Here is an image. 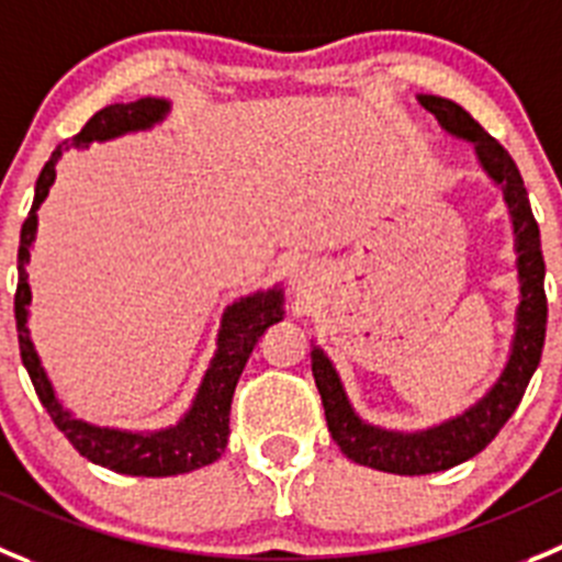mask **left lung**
<instances>
[{
    "label": "left lung",
    "mask_w": 562,
    "mask_h": 562,
    "mask_svg": "<svg viewBox=\"0 0 562 562\" xmlns=\"http://www.w3.org/2000/svg\"><path fill=\"white\" fill-rule=\"evenodd\" d=\"M418 102L438 119L452 135L465 140H474L480 160L485 171L502 182L507 204L513 210V224L518 235V274H521V307H518V329L513 340V355L505 374L487 393L480 405L471 407L469 413L458 416L454 422L440 424V427L427 429L416 435L385 432L360 422L352 413L346 393L340 387L338 374L324 358L322 349H311L313 376L322 393L324 416L333 440L340 452L349 460L369 469L387 471V474H435L447 471L452 465L465 463L469 458L480 454L491 440L499 435L507 418L516 413L535 369L541 363L543 338H547V291H543V251L538 222L529 207L527 188H524L518 166L507 155L505 146L487 135L476 119H471L469 110L460 108L458 102L443 97H418Z\"/></svg>",
    "instance_id": "8db88e82"
}]
</instances>
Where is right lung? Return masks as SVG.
Masks as SVG:
<instances>
[{
    "instance_id": "obj_1",
    "label": "right lung",
    "mask_w": 562,
    "mask_h": 562,
    "mask_svg": "<svg viewBox=\"0 0 562 562\" xmlns=\"http://www.w3.org/2000/svg\"><path fill=\"white\" fill-rule=\"evenodd\" d=\"M169 104L162 99H138L130 104H108L97 110L86 122V127L75 135V144H88V140H104L113 135L130 133V130L149 127L160 122L162 113ZM63 146L52 151L46 166L41 169L38 182H35V199L30 207L27 218L21 224L19 240V285H15V333H19V352L27 374L33 380L35 393H38L41 405L52 416L55 427L68 438V443L88 458L91 463L104 465L119 474L133 476H175L186 471H196L202 465L216 463L218 454L227 449L229 438V405H233V393L238 385V376L255 349L257 338L282 318V293L269 291L246 296L227 307L218 333V352L204 374L202 387L196 393L191 413L182 418L177 427L162 429L151 435L119 432V429H99L91 424H82L68 416L55 400L49 380H46L41 360L35 355V346L30 340L27 329V305H30V282H27V260L30 246L35 238V210L49 193L52 180H55V162L60 160Z\"/></svg>"
}]
</instances>
